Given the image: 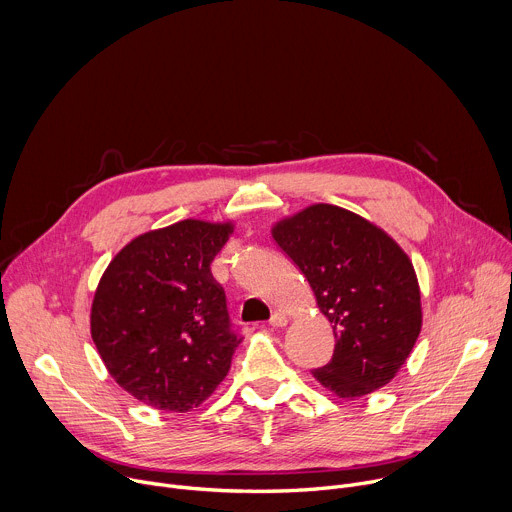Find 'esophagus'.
I'll return each mask as SVG.
<instances>
[{
  "instance_id": "esophagus-1",
  "label": "esophagus",
  "mask_w": 512,
  "mask_h": 512,
  "mask_svg": "<svg viewBox=\"0 0 512 512\" xmlns=\"http://www.w3.org/2000/svg\"><path fill=\"white\" fill-rule=\"evenodd\" d=\"M269 324L275 326V328L285 326V324H287V314H283L281 310H275V312L271 314V318H269Z\"/></svg>"
}]
</instances>
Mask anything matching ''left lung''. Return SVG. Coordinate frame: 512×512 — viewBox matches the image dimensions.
I'll use <instances>...</instances> for the list:
<instances>
[{
  "label": "left lung",
  "mask_w": 512,
  "mask_h": 512,
  "mask_svg": "<svg viewBox=\"0 0 512 512\" xmlns=\"http://www.w3.org/2000/svg\"><path fill=\"white\" fill-rule=\"evenodd\" d=\"M279 249L308 279L334 330V354L312 375L344 399L387 385L421 330L409 257L379 227L332 204H314L273 227Z\"/></svg>",
  "instance_id": "obj_1"
}]
</instances>
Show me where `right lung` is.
<instances>
[{"label": "right lung", "mask_w": 512, "mask_h": 512, "mask_svg": "<svg viewBox=\"0 0 512 512\" xmlns=\"http://www.w3.org/2000/svg\"><path fill=\"white\" fill-rule=\"evenodd\" d=\"M231 233L188 218L139 235L105 269L91 336L109 375L145 405L188 411L227 377L243 336L210 263Z\"/></svg>", "instance_id": "obj_1"}]
</instances>
